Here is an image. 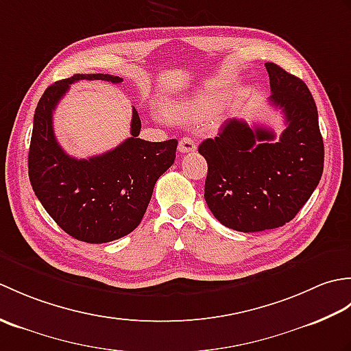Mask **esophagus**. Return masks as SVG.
Returning <instances> with one entry per match:
<instances>
[{"label": "esophagus", "instance_id": "esophagus-1", "mask_svg": "<svg viewBox=\"0 0 351 351\" xmlns=\"http://www.w3.org/2000/svg\"><path fill=\"white\" fill-rule=\"evenodd\" d=\"M196 141L190 138V137H184L180 140V146H178V149H180L181 154H189V152H195L196 151Z\"/></svg>", "mask_w": 351, "mask_h": 351}]
</instances>
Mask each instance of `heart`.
Masks as SVG:
<instances>
[{
	"label": "heart",
	"instance_id": "heart-1",
	"mask_svg": "<svg viewBox=\"0 0 351 351\" xmlns=\"http://www.w3.org/2000/svg\"><path fill=\"white\" fill-rule=\"evenodd\" d=\"M219 106V98L214 95H197L182 99L176 106V113L187 121H200L210 116Z\"/></svg>",
	"mask_w": 351,
	"mask_h": 351
}]
</instances>
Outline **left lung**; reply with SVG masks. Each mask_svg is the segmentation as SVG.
I'll return each instance as SVG.
<instances>
[{"label": "left lung", "instance_id": "1", "mask_svg": "<svg viewBox=\"0 0 351 351\" xmlns=\"http://www.w3.org/2000/svg\"><path fill=\"white\" fill-rule=\"evenodd\" d=\"M270 101L282 110L279 140L264 126L228 119L217 137L199 145L208 162L205 200L221 225L240 232L274 229L293 220L322 180L324 145L308 86L265 63Z\"/></svg>", "mask_w": 351, "mask_h": 351}]
</instances>
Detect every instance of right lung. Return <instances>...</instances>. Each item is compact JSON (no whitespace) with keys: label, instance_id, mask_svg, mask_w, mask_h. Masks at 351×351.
Masks as SVG:
<instances>
[{"label":"right lung","instance_id":"add662e5","mask_svg":"<svg viewBox=\"0 0 351 351\" xmlns=\"http://www.w3.org/2000/svg\"><path fill=\"white\" fill-rule=\"evenodd\" d=\"M80 80L123 81L108 73H77L51 84L34 111L28 176L34 195L66 234L101 244L119 240L140 225L155 182L176 158L178 140L155 143L138 138L141 122L132 108L130 138L102 155L73 158L58 145L52 111Z\"/></svg>","mask_w":351,"mask_h":351}]
</instances>
